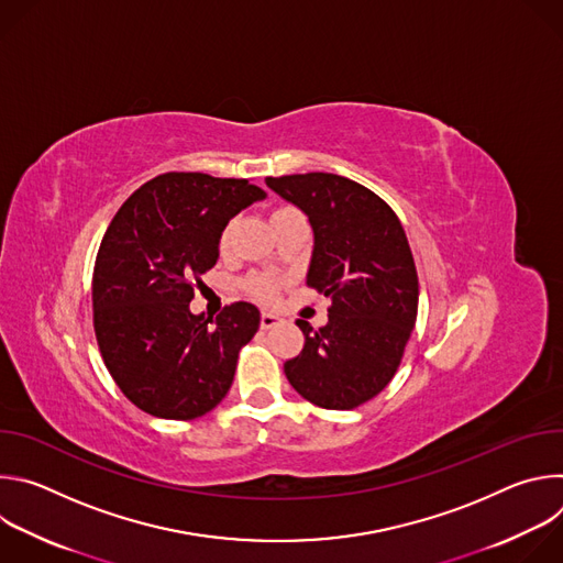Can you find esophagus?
Listing matches in <instances>:
<instances>
[{"mask_svg": "<svg viewBox=\"0 0 563 563\" xmlns=\"http://www.w3.org/2000/svg\"><path fill=\"white\" fill-rule=\"evenodd\" d=\"M280 323V316H276V313H272V311H263L261 313V328L263 330H272V328H276Z\"/></svg>", "mask_w": 563, "mask_h": 563, "instance_id": "esophagus-1", "label": "esophagus"}]
</instances>
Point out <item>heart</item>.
<instances>
[{"label":"heart","mask_w":563,"mask_h":563,"mask_svg":"<svg viewBox=\"0 0 563 563\" xmlns=\"http://www.w3.org/2000/svg\"><path fill=\"white\" fill-rule=\"evenodd\" d=\"M285 211H291L289 207H285V209H276L274 213H272V218L274 216H280V213H285ZM229 238H231V224L222 231V235H220V250H227L229 247ZM247 289H250V294L254 296V298H258V300H274L276 298V294H278V280L276 278H272V276H256V278H252L250 283H247Z\"/></svg>","instance_id":"obj_1"}]
</instances>
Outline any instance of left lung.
Segmentation results:
<instances>
[{"label":"left lung","mask_w":563,"mask_h":563,"mask_svg":"<svg viewBox=\"0 0 563 563\" xmlns=\"http://www.w3.org/2000/svg\"><path fill=\"white\" fill-rule=\"evenodd\" d=\"M265 183L309 218L307 285L332 298L318 332L296 320L305 347L285 376L318 408H358L391 380L417 323L419 278L404 224L376 194L336 174Z\"/></svg>","instance_id":"left-lung-1"}]
</instances>
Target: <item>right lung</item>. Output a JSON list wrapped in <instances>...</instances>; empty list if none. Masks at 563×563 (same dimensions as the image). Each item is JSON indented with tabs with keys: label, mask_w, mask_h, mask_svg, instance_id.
Wrapping results in <instances>:
<instances>
[{
	"label": "right lung",
	"mask_w": 563,
	"mask_h": 563,
	"mask_svg": "<svg viewBox=\"0 0 563 563\" xmlns=\"http://www.w3.org/2000/svg\"><path fill=\"white\" fill-rule=\"evenodd\" d=\"M265 198L250 180L174 172L142 185L111 220L93 269V328L113 380L146 415L189 421L227 396L261 311L233 302L213 320L189 302L229 220Z\"/></svg>",
	"instance_id": "right-lung-1"
}]
</instances>
